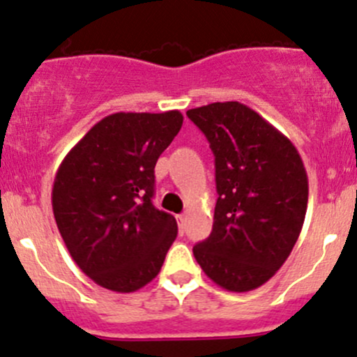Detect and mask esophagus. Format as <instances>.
<instances>
[{"mask_svg": "<svg viewBox=\"0 0 357 357\" xmlns=\"http://www.w3.org/2000/svg\"><path fill=\"white\" fill-rule=\"evenodd\" d=\"M176 224H178V231L184 233V229H185V215H176Z\"/></svg>", "mask_w": 357, "mask_h": 357, "instance_id": "1", "label": "esophagus"}]
</instances>
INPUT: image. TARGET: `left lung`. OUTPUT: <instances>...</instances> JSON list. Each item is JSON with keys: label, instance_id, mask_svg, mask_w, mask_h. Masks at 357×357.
Returning a JSON list of instances; mask_svg holds the SVG:
<instances>
[{"label": "left lung", "instance_id": "left-lung-1", "mask_svg": "<svg viewBox=\"0 0 357 357\" xmlns=\"http://www.w3.org/2000/svg\"><path fill=\"white\" fill-rule=\"evenodd\" d=\"M215 158L212 233L192 247L217 286L247 293L286 263L303 227L308 178L296 147L238 101L188 110Z\"/></svg>", "mask_w": 357, "mask_h": 357}]
</instances>
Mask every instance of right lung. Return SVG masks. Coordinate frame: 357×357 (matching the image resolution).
Listing matches in <instances>:
<instances>
[{"label":"right lung","instance_id":"add662e5","mask_svg":"<svg viewBox=\"0 0 357 357\" xmlns=\"http://www.w3.org/2000/svg\"><path fill=\"white\" fill-rule=\"evenodd\" d=\"M178 110L101 119L61 162L52 210L66 249L98 286L133 293L161 270L176 220L152 205L154 168L181 131Z\"/></svg>","mask_w":357,"mask_h":357}]
</instances>
